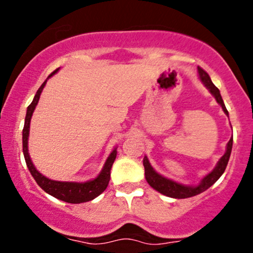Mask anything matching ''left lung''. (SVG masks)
Segmentation results:
<instances>
[{"mask_svg":"<svg viewBox=\"0 0 253 253\" xmlns=\"http://www.w3.org/2000/svg\"><path fill=\"white\" fill-rule=\"evenodd\" d=\"M198 75H200L201 82H202L207 88L209 89L211 95L215 98L216 103L221 106L223 111L225 112L226 115H229L225 105H224L223 99H221L220 91H219V89L214 85L208 73H207L205 70H202L201 67H198ZM231 149H233V137H231V139L228 142V144H226V152L224 153L223 157H221L220 159H219V162L216 163V167L214 168L208 175H206L197 186L182 185V183H178L176 182V181H172L170 180V178H167L164 177V176L158 174V172L152 168V165H150L149 160H148L147 157H144V159H143L145 180H147V182L149 183L154 190H157L158 192L163 193V195L168 196V197L178 198V200H180V198L193 197V196L200 195V193L205 192L206 190H208V188L211 187L214 182H216L218 178L223 175V172L225 171L226 169V165H228L229 158H230Z\"/></svg>","mask_w":253,"mask_h":253,"instance_id":"left-lung-1","label":"left lung"}]
</instances>
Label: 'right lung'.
I'll return each instance as SVG.
<instances>
[{
  "label": "right lung",
  "instance_id": "obj_1",
  "mask_svg": "<svg viewBox=\"0 0 253 253\" xmlns=\"http://www.w3.org/2000/svg\"><path fill=\"white\" fill-rule=\"evenodd\" d=\"M57 71L58 68L56 71H53L48 77L55 75ZM46 81H45L44 83L42 84V86L38 89L32 104H30L27 109L24 128H23V154H24L25 163H27L28 169H29L30 174L34 177V180L37 181L38 185H39L45 192L48 193V195H51L52 197L67 203L88 202V201H91L95 197H98V196L100 195V193H103L104 191L106 190V187H108L109 181H110V170L115 159H116L117 150L116 148H115V149L110 153V155H109L108 159H106L105 164H104L103 169H101L100 174L96 176L95 178H93V180L86 181V182H62V181L50 180L46 176L40 174L37 170V168L34 167V164H33L32 159H30L29 157V153H28V137H29L30 120H32L33 112L35 110V106L38 105L40 94H42V89H44L45 84H46Z\"/></svg>",
  "mask_w": 253,
  "mask_h": 253
}]
</instances>
